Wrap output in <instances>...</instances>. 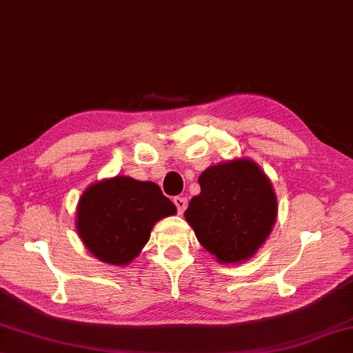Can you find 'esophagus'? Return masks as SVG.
<instances>
[{"label":"esophagus","instance_id":"1","mask_svg":"<svg viewBox=\"0 0 353 353\" xmlns=\"http://www.w3.org/2000/svg\"><path fill=\"white\" fill-rule=\"evenodd\" d=\"M174 205L177 208V212L183 214L186 206H188V200H186L185 197H174Z\"/></svg>","mask_w":353,"mask_h":353}]
</instances>
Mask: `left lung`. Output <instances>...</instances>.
Returning a JSON list of instances; mask_svg holds the SVG:
<instances>
[{"instance_id":"1","label":"left lung","mask_w":353,"mask_h":353,"mask_svg":"<svg viewBox=\"0 0 353 353\" xmlns=\"http://www.w3.org/2000/svg\"><path fill=\"white\" fill-rule=\"evenodd\" d=\"M185 219L200 244L221 264L243 262L265 241L277 215L272 182L256 163L236 159L209 167L199 177Z\"/></svg>"}]
</instances>
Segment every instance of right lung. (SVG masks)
<instances>
[{
  "mask_svg": "<svg viewBox=\"0 0 353 353\" xmlns=\"http://www.w3.org/2000/svg\"><path fill=\"white\" fill-rule=\"evenodd\" d=\"M176 211L156 183L117 176L85 191L77 208V230L97 258L125 265L145 245L153 224Z\"/></svg>",
  "mask_w": 353,
  "mask_h": 353,
  "instance_id": "right-lung-1",
  "label": "right lung"
}]
</instances>
